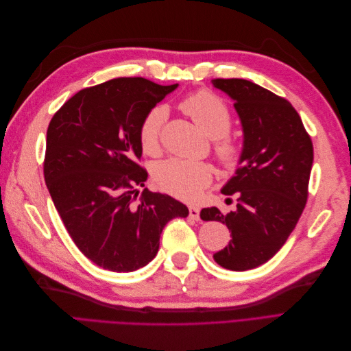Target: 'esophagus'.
Returning a JSON list of instances; mask_svg holds the SVG:
<instances>
[{"mask_svg": "<svg viewBox=\"0 0 351 351\" xmlns=\"http://www.w3.org/2000/svg\"><path fill=\"white\" fill-rule=\"evenodd\" d=\"M189 217L192 218V219H195V221H199V218H200V209L196 208V206H190L189 208Z\"/></svg>", "mask_w": 351, "mask_h": 351, "instance_id": "1", "label": "esophagus"}]
</instances>
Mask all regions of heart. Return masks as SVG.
I'll return each instance as SVG.
<instances>
[{"label": "heart", "instance_id": "b5f03b06", "mask_svg": "<svg viewBox=\"0 0 351 351\" xmlns=\"http://www.w3.org/2000/svg\"><path fill=\"white\" fill-rule=\"evenodd\" d=\"M182 107L209 137L212 139L221 137L215 147L221 162L227 167L236 165L240 156L239 146L224 137L231 129V112L227 104L215 93L199 90L186 98ZM167 115L168 110L165 105H155L143 117L139 139L145 152L152 154L158 149ZM212 177H214V169L209 164L186 161L180 158L165 159L154 168V180L158 187L186 202L199 199L202 192L210 184Z\"/></svg>", "mask_w": 351, "mask_h": 351}]
</instances>
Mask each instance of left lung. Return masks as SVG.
Here are the masks:
<instances>
[{
    "label": "left lung",
    "mask_w": 351,
    "mask_h": 351,
    "mask_svg": "<svg viewBox=\"0 0 351 351\" xmlns=\"http://www.w3.org/2000/svg\"><path fill=\"white\" fill-rule=\"evenodd\" d=\"M212 84L234 101L243 129L236 174L222 195H236L237 208L221 214L200 210L204 221H221L231 231L227 246L214 254L222 268L261 267L291 234L307 200L313 145L293 105L244 79H214Z\"/></svg>",
    "instance_id": "1"
}]
</instances>
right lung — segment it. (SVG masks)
<instances>
[{
  "instance_id": "add662e5",
  "label": "right lung",
  "mask_w": 351,
  "mask_h": 351,
  "mask_svg": "<svg viewBox=\"0 0 351 351\" xmlns=\"http://www.w3.org/2000/svg\"><path fill=\"white\" fill-rule=\"evenodd\" d=\"M178 83L112 79L82 89L54 114L47 132L45 183L79 250L98 267L133 272L158 253L168 221L189 209L174 197L143 189L146 169L139 129L143 117Z\"/></svg>"
}]
</instances>
